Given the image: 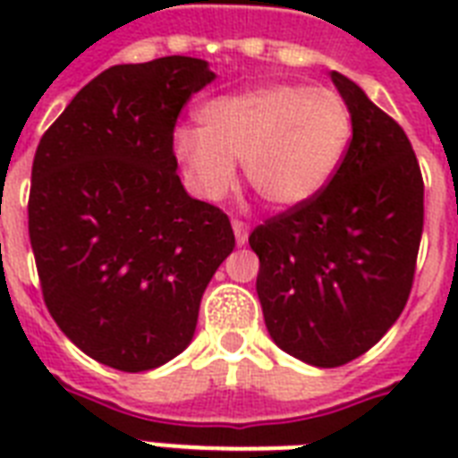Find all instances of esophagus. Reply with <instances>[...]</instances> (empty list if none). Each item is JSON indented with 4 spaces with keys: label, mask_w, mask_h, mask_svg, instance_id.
I'll use <instances>...</instances> for the list:
<instances>
[{
    "label": "esophagus",
    "mask_w": 458,
    "mask_h": 458,
    "mask_svg": "<svg viewBox=\"0 0 458 458\" xmlns=\"http://www.w3.org/2000/svg\"><path fill=\"white\" fill-rule=\"evenodd\" d=\"M233 230H235L237 244L242 247V244L247 242V237H250V223L240 221V218H233Z\"/></svg>",
    "instance_id": "1"
}]
</instances>
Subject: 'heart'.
I'll return each instance as SVG.
<instances>
[{
  "label": "heart",
  "mask_w": 458,
  "mask_h": 458,
  "mask_svg": "<svg viewBox=\"0 0 458 458\" xmlns=\"http://www.w3.org/2000/svg\"><path fill=\"white\" fill-rule=\"evenodd\" d=\"M199 131L178 128L173 154L201 197L223 199L235 164L271 207L304 204L333 180L354 131L340 92L276 82L216 97L197 111Z\"/></svg>",
  "instance_id": "1"
}]
</instances>
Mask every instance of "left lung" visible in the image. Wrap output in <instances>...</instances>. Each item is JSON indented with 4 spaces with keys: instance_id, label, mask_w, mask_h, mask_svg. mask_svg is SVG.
I'll list each match as a JSON object with an SVG mask.
<instances>
[{
    "instance_id": "obj_1",
    "label": "left lung",
    "mask_w": 458,
    "mask_h": 458,
    "mask_svg": "<svg viewBox=\"0 0 458 458\" xmlns=\"http://www.w3.org/2000/svg\"><path fill=\"white\" fill-rule=\"evenodd\" d=\"M330 78L354 118L340 168L250 235L273 342L318 369L354 361L394 326L423 235V175L406 132L356 82Z\"/></svg>"
}]
</instances>
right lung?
Here are the masks:
<instances>
[{"mask_svg":"<svg viewBox=\"0 0 458 458\" xmlns=\"http://www.w3.org/2000/svg\"><path fill=\"white\" fill-rule=\"evenodd\" d=\"M214 78L192 56L106 68L35 152L28 233L42 297L68 340L111 369L178 356L235 247L228 216L185 192L173 154L180 111Z\"/></svg>","mask_w":458,"mask_h":458,"instance_id":"1","label":"right lung"}]
</instances>
